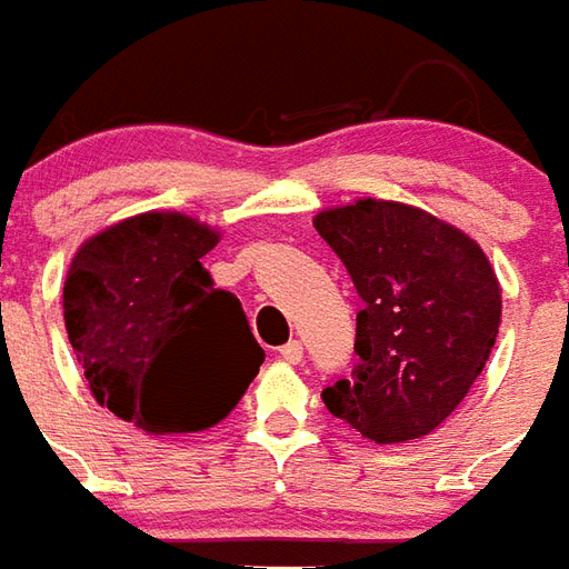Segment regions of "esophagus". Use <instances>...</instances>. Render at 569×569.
<instances>
[{
    "instance_id": "obj_1",
    "label": "esophagus",
    "mask_w": 569,
    "mask_h": 569,
    "mask_svg": "<svg viewBox=\"0 0 569 569\" xmlns=\"http://www.w3.org/2000/svg\"><path fill=\"white\" fill-rule=\"evenodd\" d=\"M280 357H283L286 362H292V366H296V362H301V359H305V345H301V341H289V345L280 347Z\"/></svg>"
}]
</instances>
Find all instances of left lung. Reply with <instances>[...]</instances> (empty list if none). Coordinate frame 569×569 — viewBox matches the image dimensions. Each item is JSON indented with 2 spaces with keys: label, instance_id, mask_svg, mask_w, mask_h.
Here are the masks:
<instances>
[{
  "label": "left lung",
  "instance_id": "left-lung-1",
  "mask_svg": "<svg viewBox=\"0 0 569 569\" xmlns=\"http://www.w3.org/2000/svg\"><path fill=\"white\" fill-rule=\"evenodd\" d=\"M313 228L357 286V369L322 390L335 418L366 439L408 441L439 427L485 369L500 329L488 256L436 216L357 200Z\"/></svg>",
  "mask_w": 569,
  "mask_h": 569
}]
</instances>
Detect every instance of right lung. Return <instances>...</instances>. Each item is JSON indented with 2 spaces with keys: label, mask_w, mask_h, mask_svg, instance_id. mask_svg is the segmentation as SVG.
<instances>
[{
  "label": "right lung",
  "mask_w": 569,
  "mask_h": 569,
  "mask_svg": "<svg viewBox=\"0 0 569 569\" xmlns=\"http://www.w3.org/2000/svg\"><path fill=\"white\" fill-rule=\"evenodd\" d=\"M216 240L188 216L142 212L69 264L63 317L93 399L151 436L219 423L264 359L237 296L200 264Z\"/></svg>",
  "instance_id": "add662e5"
}]
</instances>
